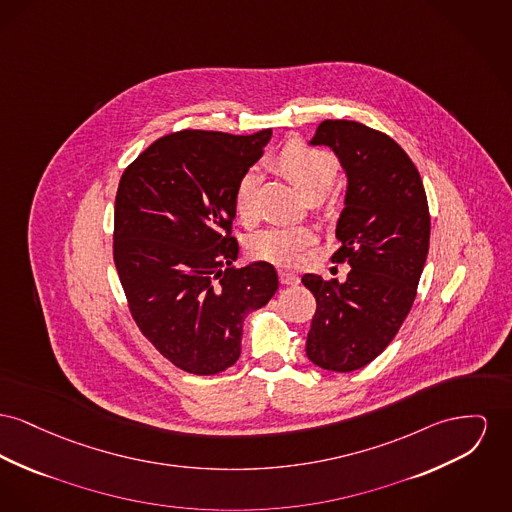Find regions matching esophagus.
<instances>
[{
	"instance_id": "34e87169",
	"label": "esophagus",
	"mask_w": 512,
	"mask_h": 512,
	"mask_svg": "<svg viewBox=\"0 0 512 512\" xmlns=\"http://www.w3.org/2000/svg\"><path fill=\"white\" fill-rule=\"evenodd\" d=\"M278 280H280V284H284V286H290V284H298V282H300L298 274L290 271H278Z\"/></svg>"
}]
</instances>
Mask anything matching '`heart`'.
<instances>
[{"label":"heart","mask_w":512,"mask_h":512,"mask_svg":"<svg viewBox=\"0 0 512 512\" xmlns=\"http://www.w3.org/2000/svg\"><path fill=\"white\" fill-rule=\"evenodd\" d=\"M276 162L282 172L300 187L305 197L327 193L338 174V160L334 154L300 141L288 143L278 152ZM261 178V168L253 164L245 168L236 181L234 209L245 226L257 220ZM313 241L315 234L309 226H271L251 236L249 253L257 261L288 267L300 259L303 249H307Z\"/></svg>","instance_id":"heart-1"}]
</instances>
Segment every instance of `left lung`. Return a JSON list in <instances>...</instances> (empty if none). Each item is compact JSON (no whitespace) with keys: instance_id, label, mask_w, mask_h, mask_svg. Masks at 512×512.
<instances>
[{"instance_id":"1","label":"left lung","mask_w":512,"mask_h":512,"mask_svg":"<svg viewBox=\"0 0 512 512\" xmlns=\"http://www.w3.org/2000/svg\"><path fill=\"white\" fill-rule=\"evenodd\" d=\"M311 145L331 147L348 176L336 224L340 247L331 259L352 269L342 284L301 276L317 301L305 352L323 369L350 373L375 360L408 317L431 216L416 164L387 133L360 121L325 120Z\"/></svg>"}]
</instances>
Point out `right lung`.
<instances>
[{"label": "right lung", "instance_id": "add662e5", "mask_svg": "<svg viewBox=\"0 0 512 512\" xmlns=\"http://www.w3.org/2000/svg\"><path fill=\"white\" fill-rule=\"evenodd\" d=\"M183 129L154 141L121 174L114 263L133 321L152 346L193 375H216L241 352L249 311L267 305L274 267H234V189L271 139Z\"/></svg>", "mask_w": 512, "mask_h": 512}]
</instances>
